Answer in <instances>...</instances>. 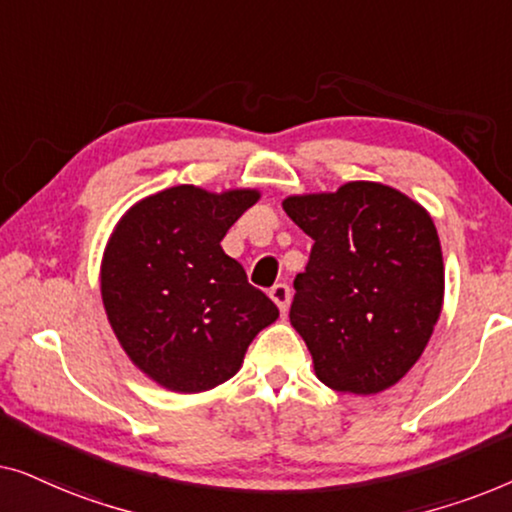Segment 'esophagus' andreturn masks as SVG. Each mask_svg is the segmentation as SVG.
<instances>
[{"label": "esophagus", "mask_w": 512, "mask_h": 512, "mask_svg": "<svg viewBox=\"0 0 512 512\" xmlns=\"http://www.w3.org/2000/svg\"><path fill=\"white\" fill-rule=\"evenodd\" d=\"M270 298H272V303L279 307V312L286 314V310H289V303H291V289L286 284H275L270 289Z\"/></svg>", "instance_id": "1"}]
</instances>
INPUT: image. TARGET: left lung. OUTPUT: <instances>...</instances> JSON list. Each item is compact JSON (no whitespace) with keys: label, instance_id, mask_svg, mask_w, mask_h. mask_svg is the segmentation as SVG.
<instances>
[{"label":"left lung","instance_id":"1","mask_svg":"<svg viewBox=\"0 0 512 512\" xmlns=\"http://www.w3.org/2000/svg\"><path fill=\"white\" fill-rule=\"evenodd\" d=\"M282 207L314 240L289 314L314 375L342 394L394 387L443 312L445 265L431 214L377 181L289 195Z\"/></svg>","mask_w":512,"mask_h":512}]
</instances>
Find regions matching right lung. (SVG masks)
<instances>
[{
  "mask_svg": "<svg viewBox=\"0 0 512 512\" xmlns=\"http://www.w3.org/2000/svg\"><path fill=\"white\" fill-rule=\"evenodd\" d=\"M258 188L181 184L137 200L111 230L100 263L102 305L128 359L174 394L230 380L277 305L221 249Z\"/></svg>",
  "mask_w": 512,
  "mask_h": 512,
  "instance_id": "right-lung-1",
  "label": "right lung"
}]
</instances>
